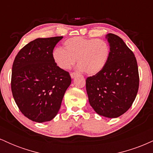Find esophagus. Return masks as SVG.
<instances>
[{
  "label": "esophagus",
  "mask_w": 153,
  "mask_h": 153,
  "mask_svg": "<svg viewBox=\"0 0 153 153\" xmlns=\"http://www.w3.org/2000/svg\"><path fill=\"white\" fill-rule=\"evenodd\" d=\"M77 75H78V74H77L76 73H71V77L72 78H74Z\"/></svg>",
  "instance_id": "obj_1"
}]
</instances>
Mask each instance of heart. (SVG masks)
I'll use <instances>...</instances> for the list:
<instances>
[{
    "mask_svg": "<svg viewBox=\"0 0 153 153\" xmlns=\"http://www.w3.org/2000/svg\"><path fill=\"white\" fill-rule=\"evenodd\" d=\"M64 48L55 49L52 57L59 68L68 70L77 63L80 71L88 75L99 73L104 68L109 54L106 42L99 39H85L80 36L68 39Z\"/></svg>",
    "mask_w": 153,
    "mask_h": 153,
    "instance_id": "heart-1",
    "label": "heart"
}]
</instances>
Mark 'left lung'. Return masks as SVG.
Instances as JSON below:
<instances>
[{"label": "left lung", "mask_w": 153, "mask_h": 153, "mask_svg": "<svg viewBox=\"0 0 153 153\" xmlns=\"http://www.w3.org/2000/svg\"><path fill=\"white\" fill-rule=\"evenodd\" d=\"M110 52L104 68L85 80L90 105L98 114L120 117L131 106L139 88L134 54L117 35L106 34Z\"/></svg>", "instance_id": "left-lung-1"}]
</instances>
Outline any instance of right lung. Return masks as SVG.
I'll list each match as a JSON object with an SVG mask.
<instances>
[{"mask_svg":"<svg viewBox=\"0 0 153 153\" xmlns=\"http://www.w3.org/2000/svg\"><path fill=\"white\" fill-rule=\"evenodd\" d=\"M62 37L36 39L23 47L13 61L12 94L21 112L33 122L54 119L71 83L69 73L59 68L52 57Z\"/></svg>","mask_w":153,"mask_h":153,"instance_id":"1","label":"right lung"}]
</instances>
